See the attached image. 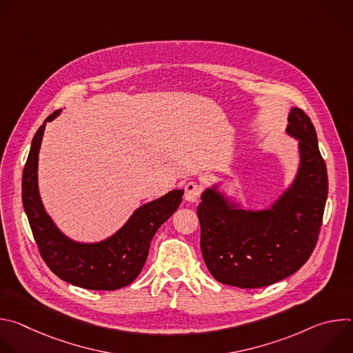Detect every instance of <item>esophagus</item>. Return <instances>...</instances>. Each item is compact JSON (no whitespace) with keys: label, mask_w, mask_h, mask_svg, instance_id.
<instances>
[{"label":"esophagus","mask_w":353,"mask_h":353,"mask_svg":"<svg viewBox=\"0 0 353 353\" xmlns=\"http://www.w3.org/2000/svg\"><path fill=\"white\" fill-rule=\"evenodd\" d=\"M201 192H203V187H201L198 181L191 180L184 187V196L187 201H190V203H195V201H198V198L201 196Z\"/></svg>","instance_id":"obj_1"}]
</instances>
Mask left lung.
I'll return each instance as SVG.
<instances>
[{"mask_svg": "<svg viewBox=\"0 0 353 353\" xmlns=\"http://www.w3.org/2000/svg\"><path fill=\"white\" fill-rule=\"evenodd\" d=\"M286 131L300 139L301 163L296 181L272 210H232L214 190L201 196L199 245L221 283L244 289L272 285L303 267L316 247L328 194L327 166L303 110L292 109Z\"/></svg>", "mask_w": 353, "mask_h": 353, "instance_id": "8db88e82", "label": "left lung"}]
</instances>
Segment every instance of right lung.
Returning a JSON list of instances; mask_svg holds the SVG:
<instances>
[{"mask_svg": "<svg viewBox=\"0 0 353 353\" xmlns=\"http://www.w3.org/2000/svg\"><path fill=\"white\" fill-rule=\"evenodd\" d=\"M59 113L50 114L36 131L22 174V203L34 241L46 265L63 281L92 290L120 289L139 275L150 240L177 211L183 191H170L141 207L123 229L102 243L79 244L67 239L46 215L37 191V158L44 125Z\"/></svg>", "mask_w": 353, "mask_h": 353, "instance_id": "1", "label": "right lung"}]
</instances>
